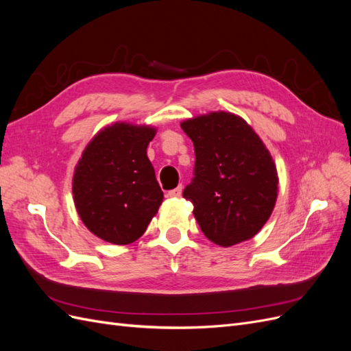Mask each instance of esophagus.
I'll list each match as a JSON object with an SVG mask.
<instances>
[{
  "instance_id": "1",
  "label": "esophagus",
  "mask_w": 351,
  "mask_h": 351,
  "mask_svg": "<svg viewBox=\"0 0 351 351\" xmlns=\"http://www.w3.org/2000/svg\"><path fill=\"white\" fill-rule=\"evenodd\" d=\"M182 192H183V187L178 186V187L173 189V190H169V192L167 193V196H169V197H178L180 195H182Z\"/></svg>"
}]
</instances>
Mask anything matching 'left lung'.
<instances>
[{
	"instance_id": "8db88e82",
	"label": "left lung",
	"mask_w": 351,
	"mask_h": 351,
	"mask_svg": "<svg viewBox=\"0 0 351 351\" xmlns=\"http://www.w3.org/2000/svg\"><path fill=\"white\" fill-rule=\"evenodd\" d=\"M196 154L183 192L208 240L221 247L250 240L267 224L278 196V173L259 134L240 115L210 111L180 123Z\"/></svg>"
}]
</instances>
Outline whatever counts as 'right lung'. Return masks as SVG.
<instances>
[{
  "label": "right lung",
  "mask_w": 351,
  "mask_h": 351,
  "mask_svg": "<svg viewBox=\"0 0 351 351\" xmlns=\"http://www.w3.org/2000/svg\"><path fill=\"white\" fill-rule=\"evenodd\" d=\"M155 134L151 124L112 123L92 137L74 167V206L84 227L104 241H136L162 204L146 154Z\"/></svg>",
  "instance_id": "right-lung-1"
}]
</instances>
